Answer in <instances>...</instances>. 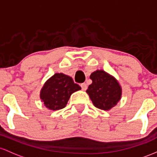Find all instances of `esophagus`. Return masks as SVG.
Returning <instances> with one entry per match:
<instances>
[{"instance_id": "obj_1", "label": "esophagus", "mask_w": 157, "mask_h": 157, "mask_svg": "<svg viewBox=\"0 0 157 157\" xmlns=\"http://www.w3.org/2000/svg\"><path fill=\"white\" fill-rule=\"evenodd\" d=\"M81 87H82V90H87V84H85V83L81 84Z\"/></svg>"}]
</instances>
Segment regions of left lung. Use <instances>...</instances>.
<instances>
[{
	"mask_svg": "<svg viewBox=\"0 0 157 157\" xmlns=\"http://www.w3.org/2000/svg\"><path fill=\"white\" fill-rule=\"evenodd\" d=\"M92 84L87 93L96 107L108 110L120 100L121 89L113 77L103 70H96L90 75Z\"/></svg>",
	"mask_w": 157,
	"mask_h": 157,
	"instance_id": "1",
	"label": "left lung"
}]
</instances>
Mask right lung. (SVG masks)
Here are the masks:
<instances>
[{
    "label": "right lung",
    "instance_id": "right-lung-1",
    "mask_svg": "<svg viewBox=\"0 0 157 157\" xmlns=\"http://www.w3.org/2000/svg\"><path fill=\"white\" fill-rule=\"evenodd\" d=\"M81 90L73 78L63 73H56L47 80L40 91V98L47 108L52 110L66 106L71 94Z\"/></svg>",
    "mask_w": 157,
    "mask_h": 157
}]
</instances>
